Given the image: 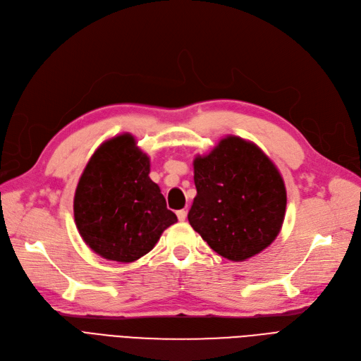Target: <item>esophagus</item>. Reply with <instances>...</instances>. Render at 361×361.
<instances>
[{
	"mask_svg": "<svg viewBox=\"0 0 361 361\" xmlns=\"http://www.w3.org/2000/svg\"><path fill=\"white\" fill-rule=\"evenodd\" d=\"M176 216H178V219H179L180 221H183V220L186 219V210H178V212H176Z\"/></svg>",
	"mask_w": 361,
	"mask_h": 361,
	"instance_id": "34e87169",
	"label": "esophagus"
}]
</instances>
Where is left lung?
<instances>
[{
  "mask_svg": "<svg viewBox=\"0 0 361 361\" xmlns=\"http://www.w3.org/2000/svg\"><path fill=\"white\" fill-rule=\"evenodd\" d=\"M197 195L188 220L219 255L244 262L281 232L286 190L276 166L255 144L223 138L194 160Z\"/></svg>",
  "mask_w": 361,
  "mask_h": 361,
  "instance_id": "1",
  "label": "left lung"
}]
</instances>
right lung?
Segmentation results:
<instances>
[{
	"label": "right lung",
	"mask_w": 361,
	"mask_h": 361,
	"mask_svg": "<svg viewBox=\"0 0 361 361\" xmlns=\"http://www.w3.org/2000/svg\"><path fill=\"white\" fill-rule=\"evenodd\" d=\"M148 175L149 159L130 133L101 144L85 167L73 200L75 221L85 244L102 259L138 260L178 221Z\"/></svg>",
	"instance_id": "obj_1"
}]
</instances>
